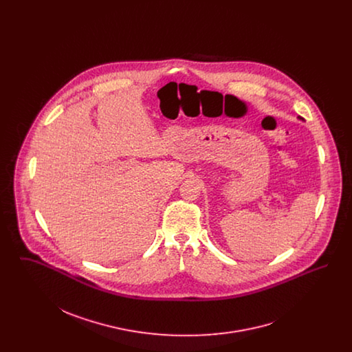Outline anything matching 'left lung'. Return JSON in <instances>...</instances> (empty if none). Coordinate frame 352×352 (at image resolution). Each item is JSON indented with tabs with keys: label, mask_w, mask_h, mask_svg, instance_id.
<instances>
[{
	"label": "left lung",
	"mask_w": 352,
	"mask_h": 352,
	"mask_svg": "<svg viewBox=\"0 0 352 352\" xmlns=\"http://www.w3.org/2000/svg\"><path fill=\"white\" fill-rule=\"evenodd\" d=\"M300 120H302V118H300Z\"/></svg>",
	"instance_id": "8db88e82"
}]
</instances>
